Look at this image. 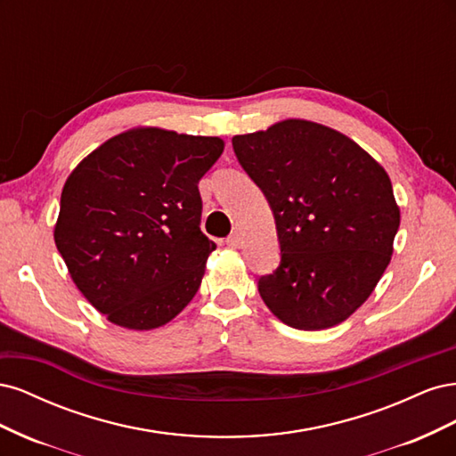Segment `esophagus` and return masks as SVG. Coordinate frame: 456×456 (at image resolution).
Returning a JSON list of instances; mask_svg holds the SVG:
<instances>
[{"mask_svg":"<svg viewBox=\"0 0 456 456\" xmlns=\"http://www.w3.org/2000/svg\"><path fill=\"white\" fill-rule=\"evenodd\" d=\"M226 243H228V247H232V249H240L241 247V243H243V238H241V233L240 232H236V233H232V236L226 240Z\"/></svg>","mask_w":456,"mask_h":456,"instance_id":"34e87169","label":"esophagus"}]
</instances>
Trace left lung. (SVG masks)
Segmentation results:
<instances>
[{"label": "left lung", "instance_id": "left-lung-1", "mask_svg": "<svg viewBox=\"0 0 456 456\" xmlns=\"http://www.w3.org/2000/svg\"><path fill=\"white\" fill-rule=\"evenodd\" d=\"M232 144L278 230L280 268L258 280L265 305L300 330L346 322L392 260L402 216L388 173L350 136L308 119L236 134Z\"/></svg>", "mask_w": 456, "mask_h": 456}]
</instances>
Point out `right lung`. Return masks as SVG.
I'll return each mask as SVG.
<instances>
[{"instance_id": "add662e5", "label": "right lung", "mask_w": 456, "mask_h": 456, "mask_svg": "<svg viewBox=\"0 0 456 456\" xmlns=\"http://www.w3.org/2000/svg\"><path fill=\"white\" fill-rule=\"evenodd\" d=\"M223 151L218 136L141 126L102 142L66 178L54 245L110 323L158 329L198 293L216 249L200 230L198 184Z\"/></svg>"}]
</instances>
